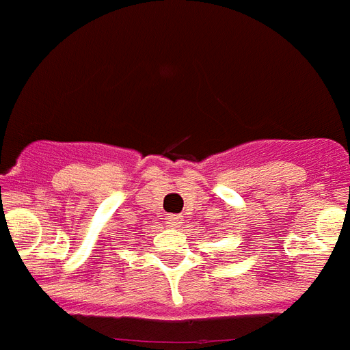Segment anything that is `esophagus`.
<instances>
[{"label": "esophagus", "instance_id": "esophagus-1", "mask_svg": "<svg viewBox=\"0 0 350 350\" xmlns=\"http://www.w3.org/2000/svg\"><path fill=\"white\" fill-rule=\"evenodd\" d=\"M166 221H168V225L172 227V229H180L182 224H184V216L180 215H172L166 218Z\"/></svg>", "mask_w": 350, "mask_h": 350}]
</instances>
